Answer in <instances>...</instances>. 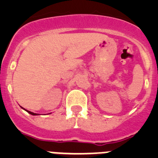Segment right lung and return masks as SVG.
Wrapping results in <instances>:
<instances>
[{"mask_svg":"<svg viewBox=\"0 0 158 158\" xmlns=\"http://www.w3.org/2000/svg\"><path fill=\"white\" fill-rule=\"evenodd\" d=\"M25 110V109H24ZM26 111H27V112L29 113V114H31V115H38V114H36V113H33V112H31V111H27V110H26Z\"/></svg>","mask_w":158,"mask_h":158,"instance_id":"add662e5","label":"right lung"}]
</instances>
